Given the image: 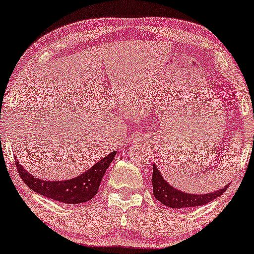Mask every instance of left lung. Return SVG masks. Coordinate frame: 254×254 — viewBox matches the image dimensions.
I'll return each mask as SVG.
<instances>
[{
	"instance_id": "obj_1",
	"label": "left lung",
	"mask_w": 254,
	"mask_h": 254,
	"mask_svg": "<svg viewBox=\"0 0 254 254\" xmlns=\"http://www.w3.org/2000/svg\"><path fill=\"white\" fill-rule=\"evenodd\" d=\"M151 183L155 198H157V201H160L165 206L171 207V208H187V207L202 206V204L211 202L218 196L224 193L226 188H228L224 187L223 189L217 190L214 192L200 193V195L181 191V190L176 189L165 181L161 172L157 170L155 165L152 167Z\"/></svg>"
}]
</instances>
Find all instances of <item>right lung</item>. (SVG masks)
<instances>
[{"mask_svg": "<svg viewBox=\"0 0 254 254\" xmlns=\"http://www.w3.org/2000/svg\"><path fill=\"white\" fill-rule=\"evenodd\" d=\"M116 151L98 161L93 167L69 181H43L30 174L15 159V166L20 178L31 190L51 200L63 203H82L92 200L99 189L100 182L106 170L113 162Z\"/></svg>", "mask_w": 254, "mask_h": 254, "instance_id": "add662e5", "label": "right lung"}]
</instances>
